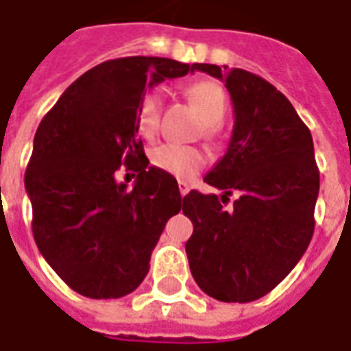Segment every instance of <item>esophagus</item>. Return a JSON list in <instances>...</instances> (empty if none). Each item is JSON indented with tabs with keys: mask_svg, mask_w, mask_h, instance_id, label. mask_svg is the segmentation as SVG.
Listing matches in <instances>:
<instances>
[{
	"mask_svg": "<svg viewBox=\"0 0 351 351\" xmlns=\"http://www.w3.org/2000/svg\"><path fill=\"white\" fill-rule=\"evenodd\" d=\"M180 193H182L183 197H185V195H187V193H189V183L180 182Z\"/></svg>",
	"mask_w": 351,
	"mask_h": 351,
	"instance_id": "esophagus-1",
	"label": "esophagus"
}]
</instances>
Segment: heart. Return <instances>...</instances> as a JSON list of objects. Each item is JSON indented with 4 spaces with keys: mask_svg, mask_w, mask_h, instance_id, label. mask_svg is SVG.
Instances as JSON below:
<instances>
[{
    "mask_svg": "<svg viewBox=\"0 0 351 351\" xmlns=\"http://www.w3.org/2000/svg\"><path fill=\"white\" fill-rule=\"evenodd\" d=\"M187 97L197 107L203 121L209 125L207 134H213V127L223 123L228 99L224 89L215 82H197L187 89ZM160 111H162V97L158 91H148L138 103L136 109V128L142 136L152 138L158 130L160 123ZM152 164L156 168L166 171L178 180H191L199 173V169L205 164V156L201 150L193 146H182V144H162L152 152Z\"/></svg>",
    "mask_w": 351,
    "mask_h": 351,
    "instance_id": "obj_1",
    "label": "heart"
}]
</instances>
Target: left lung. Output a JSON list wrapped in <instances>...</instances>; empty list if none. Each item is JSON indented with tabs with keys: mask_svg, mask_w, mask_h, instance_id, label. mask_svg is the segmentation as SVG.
I'll use <instances>...</instances> for the list:
<instances>
[{
	"mask_svg": "<svg viewBox=\"0 0 351 351\" xmlns=\"http://www.w3.org/2000/svg\"><path fill=\"white\" fill-rule=\"evenodd\" d=\"M193 70L224 82L234 128L205 176L224 195L193 189L183 197V215L193 223L185 252L209 297L250 303L289 276L313 238L320 187L313 136L289 99L260 75L215 64H193ZM232 193L239 199L224 210Z\"/></svg>",
	"mask_w": 351,
	"mask_h": 351,
	"instance_id": "1",
	"label": "left lung"
}]
</instances>
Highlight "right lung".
I'll return each instance as SVG.
<instances>
[{"instance_id":"obj_1","label":"right lung","mask_w":351,"mask_h":351,"mask_svg":"<svg viewBox=\"0 0 351 351\" xmlns=\"http://www.w3.org/2000/svg\"><path fill=\"white\" fill-rule=\"evenodd\" d=\"M187 72L193 66L158 56L103 62L36 128L25 171L34 242L84 297L119 299L136 289L164 226L182 209L176 178L144 154L136 109L146 89ZM119 169L137 173L132 190L116 182Z\"/></svg>"}]
</instances>
